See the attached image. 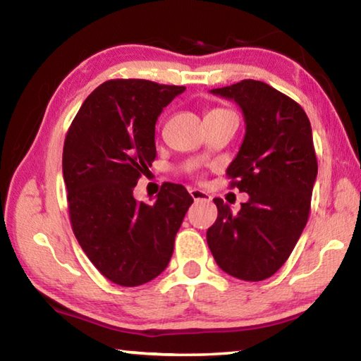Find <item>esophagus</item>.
Instances as JSON below:
<instances>
[{
    "mask_svg": "<svg viewBox=\"0 0 361 361\" xmlns=\"http://www.w3.org/2000/svg\"><path fill=\"white\" fill-rule=\"evenodd\" d=\"M189 194L194 200H204V202H210L212 195L205 191H200V189H189Z\"/></svg>",
    "mask_w": 361,
    "mask_h": 361,
    "instance_id": "esophagus-1",
    "label": "esophagus"
}]
</instances>
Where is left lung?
<instances>
[{"instance_id": "1", "label": "left lung", "mask_w": 361, "mask_h": 361, "mask_svg": "<svg viewBox=\"0 0 361 361\" xmlns=\"http://www.w3.org/2000/svg\"><path fill=\"white\" fill-rule=\"evenodd\" d=\"M210 92L245 116V138L226 175L250 199L237 215L213 199L218 218L207 243L226 274L259 282L285 264L309 219L319 169L312 129L301 105L266 82L243 79Z\"/></svg>"}]
</instances>
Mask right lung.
Listing matches in <instances>:
<instances>
[{"mask_svg":"<svg viewBox=\"0 0 361 361\" xmlns=\"http://www.w3.org/2000/svg\"><path fill=\"white\" fill-rule=\"evenodd\" d=\"M183 85L109 79L90 94L63 145V180L73 232L103 277L138 286L167 267L192 197L167 183L156 202L133 199V188L156 159L157 116Z\"/></svg>","mask_w":361,"mask_h":361,"instance_id":"obj_1","label":"right lung"}]
</instances>
